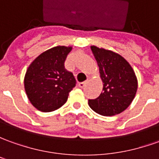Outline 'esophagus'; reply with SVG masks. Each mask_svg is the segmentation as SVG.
I'll use <instances>...</instances> for the list:
<instances>
[{
	"mask_svg": "<svg viewBox=\"0 0 159 159\" xmlns=\"http://www.w3.org/2000/svg\"><path fill=\"white\" fill-rule=\"evenodd\" d=\"M86 83H87V80L84 82H80V83H79V86H80V88H83V87L86 85Z\"/></svg>",
	"mask_w": 159,
	"mask_h": 159,
	"instance_id": "34e87169",
	"label": "esophagus"
}]
</instances>
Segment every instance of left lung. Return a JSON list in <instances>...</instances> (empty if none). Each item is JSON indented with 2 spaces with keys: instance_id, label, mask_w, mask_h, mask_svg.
Returning a JSON list of instances; mask_svg holds the SVG:
<instances>
[{
  "instance_id": "obj_1",
  "label": "left lung",
  "mask_w": 159,
  "mask_h": 159,
  "mask_svg": "<svg viewBox=\"0 0 159 159\" xmlns=\"http://www.w3.org/2000/svg\"><path fill=\"white\" fill-rule=\"evenodd\" d=\"M99 67L103 91L95 99H89V107L103 116H113L127 108L135 97L138 80L128 61L111 50L91 47Z\"/></svg>"
}]
</instances>
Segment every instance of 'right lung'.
Segmentation results:
<instances>
[{
	"label": "right lung",
	"instance_id": "right-lung-1",
	"mask_svg": "<svg viewBox=\"0 0 159 159\" xmlns=\"http://www.w3.org/2000/svg\"><path fill=\"white\" fill-rule=\"evenodd\" d=\"M72 47L58 46L42 52L28 66L24 78L29 101L40 111L49 112L61 107L76 86L73 74L65 68Z\"/></svg>",
	"mask_w": 159,
	"mask_h": 159
}]
</instances>
